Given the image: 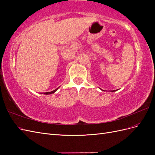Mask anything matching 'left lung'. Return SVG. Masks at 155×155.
<instances>
[{
  "instance_id": "obj_1",
  "label": "left lung",
  "mask_w": 155,
  "mask_h": 155,
  "mask_svg": "<svg viewBox=\"0 0 155 155\" xmlns=\"http://www.w3.org/2000/svg\"><path fill=\"white\" fill-rule=\"evenodd\" d=\"M117 90H116V91H111V92H115V91H116Z\"/></svg>"
}]
</instances>
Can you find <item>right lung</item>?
<instances>
[{
    "mask_svg": "<svg viewBox=\"0 0 155 155\" xmlns=\"http://www.w3.org/2000/svg\"><path fill=\"white\" fill-rule=\"evenodd\" d=\"M58 89V88H56V89H55L54 91H51V92H44V93H41V94H53V93H54V92H55L56 91H57V90Z\"/></svg>",
    "mask_w": 155,
    "mask_h": 155,
    "instance_id": "right-lung-1",
    "label": "right lung"
}]
</instances>
